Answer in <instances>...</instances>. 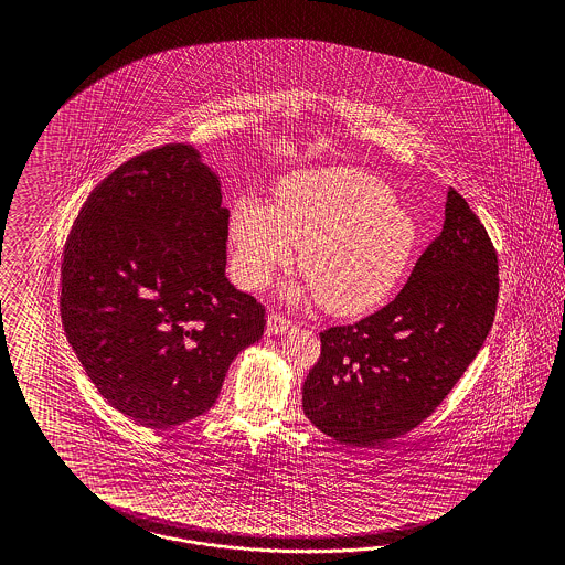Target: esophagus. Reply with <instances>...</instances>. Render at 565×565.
Listing matches in <instances>:
<instances>
[{
  "label": "esophagus",
  "instance_id": "obj_1",
  "mask_svg": "<svg viewBox=\"0 0 565 565\" xmlns=\"http://www.w3.org/2000/svg\"><path fill=\"white\" fill-rule=\"evenodd\" d=\"M291 327H294V323L290 319L281 317L279 312H271L269 319H267V333L269 335H284V333L290 331Z\"/></svg>",
  "mask_w": 565,
  "mask_h": 565
}]
</instances>
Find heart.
<instances>
[{"label": "heart", "mask_w": 565, "mask_h": 565, "mask_svg": "<svg viewBox=\"0 0 565 565\" xmlns=\"http://www.w3.org/2000/svg\"><path fill=\"white\" fill-rule=\"evenodd\" d=\"M230 238L234 265L246 288H263L277 269L298 265L307 279L284 296L319 305L340 317L379 307L411 263L418 230L394 192L354 168L290 173L275 186L274 205L239 201Z\"/></svg>", "instance_id": "b5f03b06"}]
</instances>
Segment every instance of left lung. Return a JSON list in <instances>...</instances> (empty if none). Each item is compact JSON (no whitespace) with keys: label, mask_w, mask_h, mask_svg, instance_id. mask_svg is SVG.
I'll return each instance as SVG.
<instances>
[{"label":"left lung","mask_w":565,"mask_h":565,"mask_svg":"<svg viewBox=\"0 0 565 565\" xmlns=\"http://www.w3.org/2000/svg\"><path fill=\"white\" fill-rule=\"evenodd\" d=\"M499 267L484 225L447 190L444 230L404 290L354 326L321 333L302 408L340 444L375 447L418 427L460 381L487 340Z\"/></svg>","instance_id":"left-lung-1"}]
</instances>
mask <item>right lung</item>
<instances>
[{
  "instance_id": "right-lung-1",
  "label": "right lung",
  "mask_w": 565,
  "mask_h": 565,
  "mask_svg": "<svg viewBox=\"0 0 565 565\" xmlns=\"http://www.w3.org/2000/svg\"><path fill=\"white\" fill-rule=\"evenodd\" d=\"M230 211L190 145L132 157L88 194L62 260L72 350L121 414L168 428L205 414L265 308L225 277Z\"/></svg>"
}]
</instances>
